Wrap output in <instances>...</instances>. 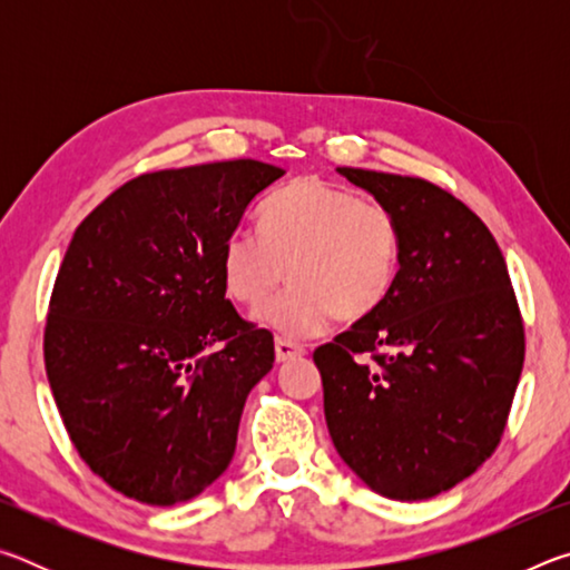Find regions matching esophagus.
<instances>
[{"mask_svg": "<svg viewBox=\"0 0 570 570\" xmlns=\"http://www.w3.org/2000/svg\"><path fill=\"white\" fill-rule=\"evenodd\" d=\"M274 350H276V362H288V360H294V356L304 354V346L288 342V340H284V336H276Z\"/></svg>", "mask_w": 570, "mask_h": 570, "instance_id": "1", "label": "esophagus"}]
</instances>
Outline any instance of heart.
I'll return each mask as SVG.
<instances>
[{"mask_svg": "<svg viewBox=\"0 0 570 570\" xmlns=\"http://www.w3.org/2000/svg\"><path fill=\"white\" fill-rule=\"evenodd\" d=\"M258 230L228 234L220 274L234 302L258 306L288 273L293 286L256 314L286 336L320 334L334 314L362 320L397 278L400 226L392 208L322 178L276 190L262 206Z\"/></svg>", "mask_w": 570, "mask_h": 570, "instance_id": "b5f03b06", "label": "heart"}]
</instances>
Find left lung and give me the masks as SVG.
Segmentation results:
<instances>
[{
  "label": "left lung",
  "instance_id": "8db88e82",
  "mask_svg": "<svg viewBox=\"0 0 570 570\" xmlns=\"http://www.w3.org/2000/svg\"><path fill=\"white\" fill-rule=\"evenodd\" d=\"M392 208L387 298L314 352L336 452L374 493L428 500L493 455L523 372L525 332L493 234L424 178L340 168Z\"/></svg>",
  "mask_w": 570,
  "mask_h": 570
}]
</instances>
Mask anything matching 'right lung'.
<instances>
[{
  "label": "right lung",
  "mask_w": 570,
  "mask_h": 570,
  "mask_svg": "<svg viewBox=\"0 0 570 570\" xmlns=\"http://www.w3.org/2000/svg\"><path fill=\"white\" fill-rule=\"evenodd\" d=\"M284 176L258 160L142 173L77 226L55 278L45 366L72 445L146 505L228 468L274 336L226 298L220 248Z\"/></svg>",
  "instance_id": "add662e5"
}]
</instances>
